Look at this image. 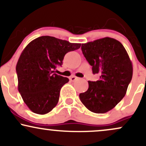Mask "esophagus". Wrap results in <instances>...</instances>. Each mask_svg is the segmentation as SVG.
<instances>
[{
  "label": "esophagus",
  "instance_id": "obj_1",
  "mask_svg": "<svg viewBox=\"0 0 146 146\" xmlns=\"http://www.w3.org/2000/svg\"><path fill=\"white\" fill-rule=\"evenodd\" d=\"M78 78H77V77L72 76V77H71V78H70V80H71V81H72V82H74L75 80H78Z\"/></svg>",
  "mask_w": 146,
  "mask_h": 146
}]
</instances>
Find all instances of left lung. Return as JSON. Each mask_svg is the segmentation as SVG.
Segmentation results:
<instances>
[{
	"label": "left lung",
	"mask_w": 146,
	"mask_h": 146,
	"mask_svg": "<svg viewBox=\"0 0 146 146\" xmlns=\"http://www.w3.org/2000/svg\"><path fill=\"white\" fill-rule=\"evenodd\" d=\"M81 48L93 74L100 76L98 81H88L80 100L93 113H107L126 93L133 71L131 60L123 44L108 37L82 44Z\"/></svg>",
	"instance_id": "left-lung-1"
}]
</instances>
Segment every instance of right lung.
I'll return each instance as SVG.
<instances>
[{
    "mask_svg": "<svg viewBox=\"0 0 146 146\" xmlns=\"http://www.w3.org/2000/svg\"><path fill=\"white\" fill-rule=\"evenodd\" d=\"M79 43H71L55 37L37 38L22 52L16 64L18 88L28 108L34 113L44 115L59 101L60 89L69 80L57 75L65 54L78 49Z\"/></svg>",
    "mask_w": 146,
    "mask_h": 146,
    "instance_id": "add662e5",
    "label": "right lung"
}]
</instances>
